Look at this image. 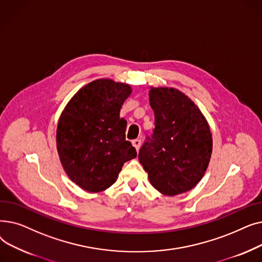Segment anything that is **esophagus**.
<instances>
[{
    "mask_svg": "<svg viewBox=\"0 0 262 262\" xmlns=\"http://www.w3.org/2000/svg\"><path fill=\"white\" fill-rule=\"evenodd\" d=\"M133 145L136 147L137 150H138V149L140 148V146H141V140H140V139H135V140H133Z\"/></svg>",
    "mask_w": 262,
    "mask_h": 262,
    "instance_id": "obj_1",
    "label": "esophagus"
}]
</instances>
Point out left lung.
<instances>
[{"label": "left lung", "instance_id": "1", "mask_svg": "<svg viewBox=\"0 0 262 262\" xmlns=\"http://www.w3.org/2000/svg\"><path fill=\"white\" fill-rule=\"evenodd\" d=\"M149 105L155 128L139 150V161L152 186L173 196L194 188L211 157L212 137L201 110L183 92L152 88Z\"/></svg>", "mask_w": 262, "mask_h": 262}]
</instances>
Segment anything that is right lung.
<instances>
[{"instance_id":"1","label":"right lung","mask_w":262,"mask_h":262,"mask_svg":"<svg viewBox=\"0 0 262 262\" xmlns=\"http://www.w3.org/2000/svg\"><path fill=\"white\" fill-rule=\"evenodd\" d=\"M132 89L112 79L82 87L62 112L56 134L62 167L71 181L88 192L112 186L124 162L137 157L125 140L127 122L120 110Z\"/></svg>"}]
</instances>
